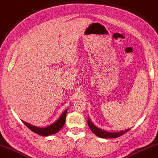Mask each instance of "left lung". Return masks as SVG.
Returning a JSON list of instances; mask_svg holds the SVG:
<instances>
[{
  "instance_id": "left-lung-1",
  "label": "left lung",
  "mask_w": 158,
  "mask_h": 158,
  "mask_svg": "<svg viewBox=\"0 0 158 158\" xmlns=\"http://www.w3.org/2000/svg\"><path fill=\"white\" fill-rule=\"evenodd\" d=\"M88 125L90 129L94 132V134H96L98 136L103 138V139H115V138L122 136V135L124 134L125 133H127V131H129L130 130V129H127L124 130V131L122 130V131H120L118 132H107V131H104V130H102L96 127L91 122V120L89 119V118L88 119Z\"/></svg>"
}]
</instances>
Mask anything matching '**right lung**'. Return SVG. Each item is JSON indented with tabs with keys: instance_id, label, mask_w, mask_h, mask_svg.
I'll use <instances>...</instances> for the list:
<instances>
[{
	"instance_id": "add662e5",
	"label": "right lung",
	"mask_w": 158,
	"mask_h": 158,
	"mask_svg": "<svg viewBox=\"0 0 158 158\" xmlns=\"http://www.w3.org/2000/svg\"><path fill=\"white\" fill-rule=\"evenodd\" d=\"M67 109L65 111H64L63 113H62L60 117H59V119L57 120L56 122H54L53 124H52L49 126H48L45 128H40V127L33 126V125L29 124L27 122L22 121V122L26 125V126L28 127L29 129H31L32 131H34V133H36L39 135H41V136H50V135H52L56 134L57 132H58L60 130L63 126L65 124V119H66V114H67Z\"/></svg>"
}]
</instances>
